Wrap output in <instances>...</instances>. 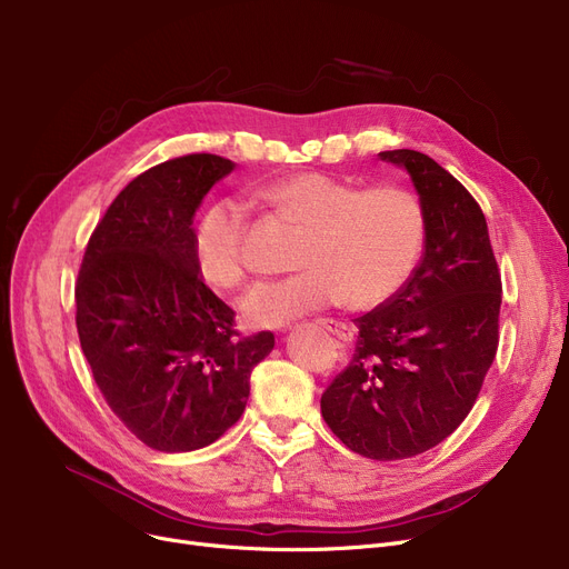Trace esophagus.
I'll list each match as a JSON object with an SVG mask.
<instances>
[{
	"label": "esophagus",
	"instance_id": "esophagus-1",
	"mask_svg": "<svg viewBox=\"0 0 569 569\" xmlns=\"http://www.w3.org/2000/svg\"><path fill=\"white\" fill-rule=\"evenodd\" d=\"M320 327L322 330H327L330 335H335L337 339H341V341H352V337H355V330L350 325H346V322H341V320H332V318H322L320 320Z\"/></svg>",
	"mask_w": 569,
	"mask_h": 569
}]
</instances>
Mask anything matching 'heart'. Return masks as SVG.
<instances>
[{
	"instance_id": "1",
	"label": "heart",
	"mask_w": 569,
	"mask_h": 569,
	"mask_svg": "<svg viewBox=\"0 0 569 569\" xmlns=\"http://www.w3.org/2000/svg\"><path fill=\"white\" fill-rule=\"evenodd\" d=\"M253 198L302 228L283 279L256 283L239 302L251 327H283L335 305L373 309L390 300L422 256L425 207L410 189H357L346 179L307 170L253 189ZM200 279L234 290L249 272V219L234 200L209 204L193 230Z\"/></svg>"
}]
</instances>
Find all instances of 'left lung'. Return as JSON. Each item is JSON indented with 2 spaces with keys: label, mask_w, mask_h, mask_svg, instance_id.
Wrapping results in <instances>:
<instances>
[{
  "label": "left lung",
  "mask_w": 569,
  "mask_h": 569,
  "mask_svg": "<svg viewBox=\"0 0 569 569\" xmlns=\"http://www.w3.org/2000/svg\"><path fill=\"white\" fill-rule=\"evenodd\" d=\"M425 207L420 264L390 300L355 318L348 367L320 399L327 427L376 461L422 455L466 420L498 350L502 283L482 207L431 157L380 152Z\"/></svg>",
  "instance_id": "1"
}]
</instances>
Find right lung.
Returning a JSON list of instances; mask_svg holds the SVG:
<instances>
[{
    "mask_svg": "<svg viewBox=\"0 0 569 569\" xmlns=\"http://www.w3.org/2000/svg\"><path fill=\"white\" fill-rule=\"evenodd\" d=\"M234 168L187 154L119 191L89 237L76 325L99 390L124 427L159 452L212 445L242 417L272 332L239 337L234 311L193 262V214Z\"/></svg>",
    "mask_w": 569,
    "mask_h": 569,
    "instance_id": "obj_1",
    "label": "right lung"
}]
</instances>
